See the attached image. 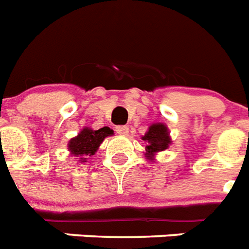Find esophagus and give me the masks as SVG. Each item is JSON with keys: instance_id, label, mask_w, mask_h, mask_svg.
<instances>
[{"instance_id": "esophagus-1", "label": "esophagus", "mask_w": 249, "mask_h": 249, "mask_svg": "<svg viewBox=\"0 0 249 249\" xmlns=\"http://www.w3.org/2000/svg\"><path fill=\"white\" fill-rule=\"evenodd\" d=\"M115 132L121 136H127L128 135V127L127 126H117L115 127Z\"/></svg>"}]
</instances>
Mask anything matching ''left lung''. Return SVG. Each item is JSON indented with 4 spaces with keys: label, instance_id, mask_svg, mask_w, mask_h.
Instances as JSON below:
<instances>
[{
    "label": "left lung",
    "instance_id": "obj_1",
    "mask_svg": "<svg viewBox=\"0 0 249 249\" xmlns=\"http://www.w3.org/2000/svg\"><path fill=\"white\" fill-rule=\"evenodd\" d=\"M141 140L146 142L144 156L149 162H156L157 154L170 148L171 142H172L168 127L162 122L150 124L144 136H141Z\"/></svg>",
    "mask_w": 249,
    "mask_h": 249
}]
</instances>
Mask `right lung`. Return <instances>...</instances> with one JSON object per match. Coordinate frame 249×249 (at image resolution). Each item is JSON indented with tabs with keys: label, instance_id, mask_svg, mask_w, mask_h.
Returning a JSON list of instances; mask_svg holds the SVG:
<instances>
[{
	"label": "right lung",
	"instance_id": "obj_1",
	"mask_svg": "<svg viewBox=\"0 0 249 249\" xmlns=\"http://www.w3.org/2000/svg\"><path fill=\"white\" fill-rule=\"evenodd\" d=\"M114 131L109 127H103L99 130H93L90 127H83L77 136L71 137L68 142V150L71 156L75 157V162H87L89 157H92L100 148V144L105 140V137L113 136Z\"/></svg>",
	"mask_w": 249,
	"mask_h": 249
}]
</instances>
